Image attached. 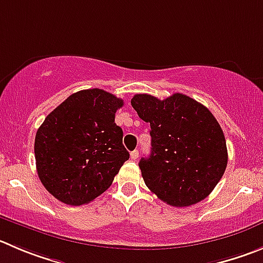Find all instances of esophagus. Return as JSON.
<instances>
[{"label":"esophagus","instance_id":"obj_1","mask_svg":"<svg viewBox=\"0 0 263 263\" xmlns=\"http://www.w3.org/2000/svg\"><path fill=\"white\" fill-rule=\"evenodd\" d=\"M139 156V151L138 149H134V151L130 152V157H132V160H137Z\"/></svg>","mask_w":263,"mask_h":263}]
</instances>
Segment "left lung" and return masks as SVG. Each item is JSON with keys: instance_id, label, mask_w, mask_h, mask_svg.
<instances>
[{"instance_id": "1", "label": "left lung", "mask_w": 263, "mask_h": 263, "mask_svg": "<svg viewBox=\"0 0 263 263\" xmlns=\"http://www.w3.org/2000/svg\"><path fill=\"white\" fill-rule=\"evenodd\" d=\"M132 106L151 126V155L139 161L146 186L172 206L204 200L222 178L229 160L216 117L181 92L164 101L136 94Z\"/></svg>"}]
</instances>
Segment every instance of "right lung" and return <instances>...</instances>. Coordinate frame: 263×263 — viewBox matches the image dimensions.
Masks as SVG:
<instances>
[{"instance_id": "obj_1", "label": "right lung", "mask_w": 263, "mask_h": 263, "mask_svg": "<svg viewBox=\"0 0 263 263\" xmlns=\"http://www.w3.org/2000/svg\"><path fill=\"white\" fill-rule=\"evenodd\" d=\"M124 102L102 89L69 96L50 112L34 139L40 181L59 201L82 205L103 194L129 159L115 114Z\"/></svg>"}]
</instances>
